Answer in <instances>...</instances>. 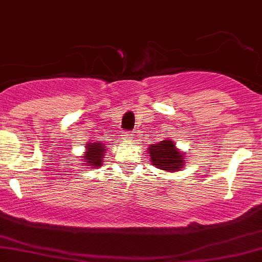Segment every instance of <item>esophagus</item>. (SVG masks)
Instances as JSON below:
<instances>
[{"label":"esophagus","instance_id":"1","mask_svg":"<svg viewBox=\"0 0 262 262\" xmlns=\"http://www.w3.org/2000/svg\"><path fill=\"white\" fill-rule=\"evenodd\" d=\"M124 138L130 141V139H133V133H132V132H125V133H124Z\"/></svg>","mask_w":262,"mask_h":262}]
</instances>
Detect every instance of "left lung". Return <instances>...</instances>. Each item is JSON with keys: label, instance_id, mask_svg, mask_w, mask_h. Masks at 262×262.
Listing matches in <instances>:
<instances>
[{"label": "left lung", "instance_id": "1", "mask_svg": "<svg viewBox=\"0 0 262 262\" xmlns=\"http://www.w3.org/2000/svg\"><path fill=\"white\" fill-rule=\"evenodd\" d=\"M153 166L166 171H179L185 166L184 155L175 148L172 141H162L148 148Z\"/></svg>", "mask_w": 262, "mask_h": 262}]
</instances>
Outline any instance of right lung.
<instances>
[{
  "label": "right lung",
  "instance_id": "1",
  "mask_svg": "<svg viewBox=\"0 0 262 262\" xmlns=\"http://www.w3.org/2000/svg\"><path fill=\"white\" fill-rule=\"evenodd\" d=\"M102 153H104V146L101 143H92L87 147V152L86 156L83 158H86L84 162L90 163V165L94 166H101V158H102Z\"/></svg>",
  "mask_w": 262,
  "mask_h": 262
}]
</instances>
